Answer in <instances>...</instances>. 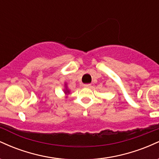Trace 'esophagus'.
Masks as SVG:
<instances>
[{
  "mask_svg": "<svg viewBox=\"0 0 159 159\" xmlns=\"http://www.w3.org/2000/svg\"><path fill=\"white\" fill-rule=\"evenodd\" d=\"M84 87H90L91 84H84Z\"/></svg>",
  "mask_w": 159,
  "mask_h": 159,
  "instance_id": "34e87169",
  "label": "esophagus"
}]
</instances>
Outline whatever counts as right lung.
Returning <instances> with one entry per match:
<instances>
[{
	"mask_svg": "<svg viewBox=\"0 0 159 159\" xmlns=\"http://www.w3.org/2000/svg\"><path fill=\"white\" fill-rule=\"evenodd\" d=\"M66 92H68V93H69V91H68V90H67V91H66Z\"/></svg>",
	"mask_w": 159,
	"mask_h": 159,
	"instance_id": "1",
	"label": "right lung"
}]
</instances>
